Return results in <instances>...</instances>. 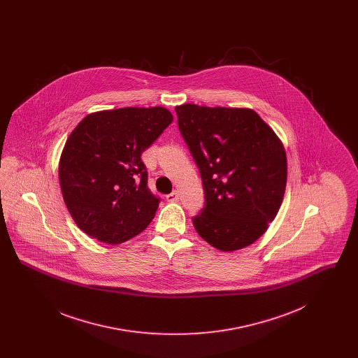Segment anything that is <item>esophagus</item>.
Segmentation results:
<instances>
[{
    "label": "esophagus",
    "mask_w": 358,
    "mask_h": 358,
    "mask_svg": "<svg viewBox=\"0 0 358 358\" xmlns=\"http://www.w3.org/2000/svg\"><path fill=\"white\" fill-rule=\"evenodd\" d=\"M178 199H180V196H178V192H177V190L171 192V194L166 196V200H168L169 203H176V201H178Z\"/></svg>",
    "instance_id": "obj_1"
}]
</instances>
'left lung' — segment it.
<instances>
[{
    "label": "left lung",
    "instance_id": "8db88e82",
    "mask_svg": "<svg viewBox=\"0 0 358 358\" xmlns=\"http://www.w3.org/2000/svg\"><path fill=\"white\" fill-rule=\"evenodd\" d=\"M176 113L204 187L205 206L193 217L197 234L224 252L251 245L283 201L287 157L282 141L251 108L187 103Z\"/></svg>",
    "mask_w": 358,
    "mask_h": 358
}]
</instances>
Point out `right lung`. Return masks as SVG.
<instances>
[{"label": "right lung", "instance_id": "add662e5", "mask_svg": "<svg viewBox=\"0 0 358 358\" xmlns=\"http://www.w3.org/2000/svg\"><path fill=\"white\" fill-rule=\"evenodd\" d=\"M171 122L165 107H123L91 113L72 130L59 181L69 215L88 236L120 244L153 220L159 200L141 154Z\"/></svg>", "mask_w": 358, "mask_h": 358}]
</instances>
